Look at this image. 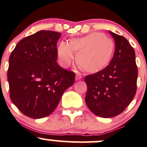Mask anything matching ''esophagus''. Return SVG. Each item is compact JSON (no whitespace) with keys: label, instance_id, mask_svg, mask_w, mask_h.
<instances>
[{"label":"esophagus","instance_id":"34e87169","mask_svg":"<svg viewBox=\"0 0 147 147\" xmlns=\"http://www.w3.org/2000/svg\"><path fill=\"white\" fill-rule=\"evenodd\" d=\"M82 78V75L79 72H76V80H80Z\"/></svg>","mask_w":147,"mask_h":147}]
</instances>
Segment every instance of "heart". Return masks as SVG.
<instances>
[{
    "instance_id": "b5f03b06",
    "label": "heart",
    "mask_w": 147,
    "mask_h": 147,
    "mask_svg": "<svg viewBox=\"0 0 147 147\" xmlns=\"http://www.w3.org/2000/svg\"><path fill=\"white\" fill-rule=\"evenodd\" d=\"M114 43L108 36L94 32L70 42L61 41L57 48L60 64L68 67L73 61L75 52L78 64L90 73H96L107 66L112 57Z\"/></svg>"
}]
</instances>
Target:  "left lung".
I'll return each instance as SVG.
<instances>
[{"label": "left lung", "mask_w": 147, "mask_h": 147, "mask_svg": "<svg viewBox=\"0 0 147 147\" xmlns=\"http://www.w3.org/2000/svg\"><path fill=\"white\" fill-rule=\"evenodd\" d=\"M115 40V51L109 64L88 75L85 101L95 115L111 118L122 113L136 92L138 69L135 51L127 40L109 31Z\"/></svg>", "instance_id": "obj_1"}]
</instances>
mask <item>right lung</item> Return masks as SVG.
I'll list each match as a JSON object with an SVG mask.
<instances>
[{"mask_svg":"<svg viewBox=\"0 0 147 147\" xmlns=\"http://www.w3.org/2000/svg\"><path fill=\"white\" fill-rule=\"evenodd\" d=\"M61 35L40 30L20 40L10 56V98L30 118L50 115L63 92L74 84V72L63 69L56 61Z\"/></svg>","mask_w":147,"mask_h":147,"instance_id":"right-lung-1","label":"right lung"}]
</instances>
